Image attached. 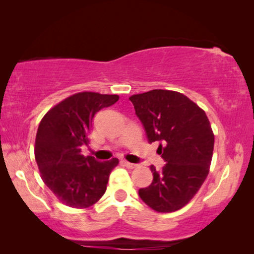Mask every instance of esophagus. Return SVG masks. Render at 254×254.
<instances>
[{"label":"esophagus","instance_id":"1","mask_svg":"<svg viewBox=\"0 0 254 254\" xmlns=\"http://www.w3.org/2000/svg\"><path fill=\"white\" fill-rule=\"evenodd\" d=\"M124 164L128 169H135L137 166V164H134V163H129V162H127V161H125Z\"/></svg>","mask_w":254,"mask_h":254}]
</instances>
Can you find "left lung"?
Listing matches in <instances>:
<instances>
[{
	"instance_id": "8db88e82",
	"label": "left lung",
	"mask_w": 254,
	"mask_h": 254,
	"mask_svg": "<svg viewBox=\"0 0 254 254\" xmlns=\"http://www.w3.org/2000/svg\"><path fill=\"white\" fill-rule=\"evenodd\" d=\"M148 141L159 142L157 152L166 162L138 195L158 213L183 208L195 195L209 172L214 134L202 109L185 95L156 89L129 97Z\"/></svg>"
}]
</instances>
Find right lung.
<instances>
[{"mask_svg":"<svg viewBox=\"0 0 254 254\" xmlns=\"http://www.w3.org/2000/svg\"><path fill=\"white\" fill-rule=\"evenodd\" d=\"M118 95L75 93L48 111L38 127L34 157L43 182L65 206L88 208L105 193L119 159L96 161L81 154L89 143L95 114L116 104Z\"/></svg>","mask_w":254,"mask_h":254,"instance_id":"right-lung-1","label":"right lung"}]
</instances>
